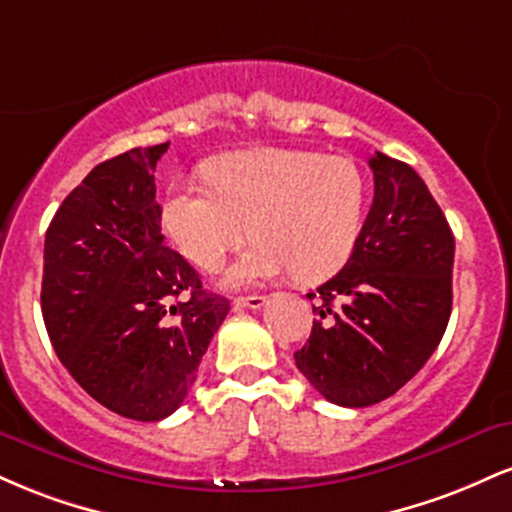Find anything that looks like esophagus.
Segmentation results:
<instances>
[{
  "mask_svg": "<svg viewBox=\"0 0 512 512\" xmlns=\"http://www.w3.org/2000/svg\"><path fill=\"white\" fill-rule=\"evenodd\" d=\"M233 305H236V308L260 310L264 305V296H257V293H252V296H236L233 298Z\"/></svg>",
  "mask_w": 512,
  "mask_h": 512,
  "instance_id": "esophagus-1",
  "label": "esophagus"
}]
</instances>
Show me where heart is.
<instances>
[{"label":"heart","mask_w":512,"mask_h":512,"mask_svg":"<svg viewBox=\"0 0 512 512\" xmlns=\"http://www.w3.org/2000/svg\"><path fill=\"white\" fill-rule=\"evenodd\" d=\"M207 180L211 187L173 182L161 223L182 255L204 269L221 267L250 233L255 248L228 269V286L286 269L293 281L317 284L349 262L361 238L368 182L351 158L267 146L214 158Z\"/></svg>","instance_id":"heart-1"}]
</instances>
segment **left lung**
<instances>
[{"instance_id":"left-lung-1","label":"left lung","mask_w":512,"mask_h":512,"mask_svg":"<svg viewBox=\"0 0 512 512\" xmlns=\"http://www.w3.org/2000/svg\"><path fill=\"white\" fill-rule=\"evenodd\" d=\"M375 195L349 262L308 298L313 332L293 358L339 407H370L407 385L443 339L455 238L426 182L375 151Z\"/></svg>"}]
</instances>
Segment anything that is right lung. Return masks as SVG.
Here are the masks:
<instances>
[{"instance_id":"add662e5","label":"right lung","mask_w":512,"mask_h":512,"mask_svg":"<svg viewBox=\"0 0 512 512\" xmlns=\"http://www.w3.org/2000/svg\"><path fill=\"white\" fill-rule=\"evenodd\" d=\"M168 144L98 163L45 233L43 320L69 375L105 409L161 421L185 402L231 303L163 245L154 170Z\"/></svg>"}]
</instances>
